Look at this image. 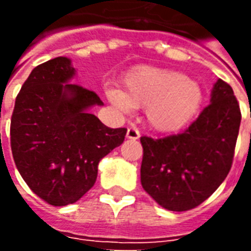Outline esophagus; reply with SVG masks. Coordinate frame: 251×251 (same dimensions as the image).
Listing matches in <instances>:
<instances>
[{
    "label": "esophagus",
    "instance_id": "34e87169",
    "mask_svg": "<svg viewBox=\"0 0 251 251\" xmlns=\"http://www.w3.org/2000/svg\"><path fill=\"white\" fill-rule=\"evenodd\" d=\"M126 137L129 138V140H138L140 138V131H138V129L137 127H129L127 129V131H126Z\"/></svg>",
    "mask_w": 251,
    "mask_h": 251
}]
</instances>
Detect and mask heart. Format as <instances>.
Returning <instances> with one entry per match:
<instances>
[{"label":"heart","instance_id":"heart-1","mask_svg":"<svg viewBox=\"0 0 251 251\" xmlns=\"http://www.w3.org/2000/svg\"><path fill=\"white\" fill-rule=\"evenodd\" d=\"M104 94L117 109L129 113L147 107V120L154 130L176 131L194 120L203 103V90L183 72L137 67L124 77V90L106 87Z\"/></svg>","mask_w":251,"mask_h":251}]
</instances>
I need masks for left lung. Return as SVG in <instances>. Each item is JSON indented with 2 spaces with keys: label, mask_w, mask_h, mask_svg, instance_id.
Masks as SVG:
<instances>
[{
  "label": "left lung",
  "mask_w": 251,
  "mask_h": 251,
  "mask_svg": "<svg viewBox=\"0 0 251 251\" xmlns=\"http://www.w3.org/2000/svg\"><path fill=\"white\" fill-rule=\"evenodd\" d=\"M241 110L230 84L218 79L211 103L180 134L141 137V184L169 211H188L214 194L230 172Z\"/></svg>",
  "instance_id": "8db88e82"
}]
</instances>
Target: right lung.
<instances>
[{
	"mask_svg": "<svg viewBox=\"0 0 251 251\" xmlns=\"http://www.w3.org/2000/svg\"><path fill=\"white\" fill-rule=\"evenodd\" d=\"M75 68L55 57L33 68L16 98L10 147L21 177L51 205L75 203L95 184L98 164L126 136L88 110L103 102L70 83Z\"/></svg>",
	"mask_w": 251,
	"mask_h": 251,
	"instance_id": "1",
	"label": "right lung"
}]
</instances>
